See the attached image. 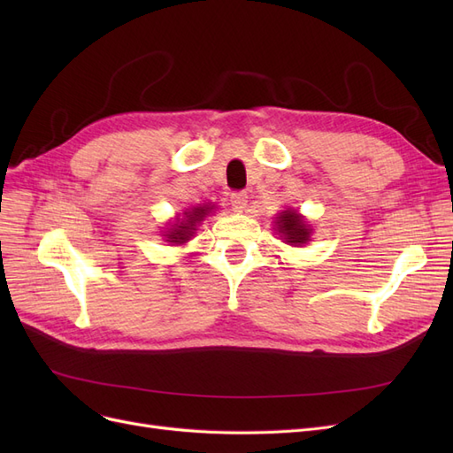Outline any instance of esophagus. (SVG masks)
<instances>
[{
    "mask_svg": "<svg viewBox=\"0 0 453 453\" xmlns=\"http://www.w3.org/2000/svg\"><path fill=\"white\" fill-rule=\"evenodd\" d=\"M230 203H232V208H234L236 211H243L245 208H248V193H243V190H238V193H232Z\"/></svg>",
    "mask_w": 453,
    "mask_h": 453,
    "instance_id": "1",
    "label": "esophagus"
}]
</instances>
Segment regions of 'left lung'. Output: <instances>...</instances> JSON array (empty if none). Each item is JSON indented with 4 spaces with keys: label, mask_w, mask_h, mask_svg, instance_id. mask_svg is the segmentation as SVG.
I'll return each mask as SVG.
<instances>
[{
    "label": "left lung",
    "mask_w": 453,
    "mask_h": 453,
    "mask_svg": "<svg viewBox=\"0 0 453 453\" xmlns=\"http://www.w3.org/2000/svg\"><path fill=\"white\" fill-rule=\"evenodd\" d=\"M278 228L289 243H306L310 238V228L304 225L303 217L296 211H283L280 215Z\"/></svg>",
    "instance_id": "8db88e82"
}]
</instances>
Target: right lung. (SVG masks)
<instances>
[{
    "mask_svg": "<svg viewBox=\"0 0 453 453\" xmlns=\"http://www.w3.org/2000/svg\"><path fill=\"white\" fill-rule=\"evenodd\" d=\"M211 208H195L193 211H187L185 215H187V221H181V225L177 226V228H173V230H170V234H168V242H173V243H183L185 240H188V236L193 234V230H196L195 226H196V223H200L202 219L208 215V211H210Z\"/></svg>",
    "mask_w": 453,
    "mask_h": 453,
    "instance_id": "add662e5",
    "label": "right lung"
}]
</instances>
